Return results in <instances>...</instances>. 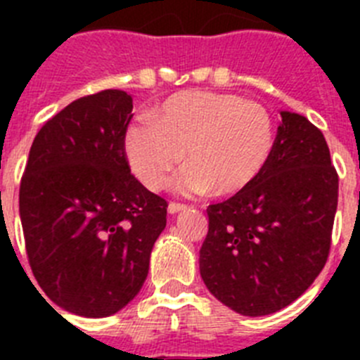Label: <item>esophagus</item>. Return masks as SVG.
<instances>
[{"label":"esophagus","instance_id":"esophagus-1","mask_svg":"<svg viewBox=\"0 0 360 360\" xmlns=\"http://www.w3.org/2000/svg\"><path fill=\"white\" fill-rule=\"evenodd\" d=\"M184 209H186V205H184V203L171 202L169 205H167V212H169V214H176V212L184 211Z\"/></svg>","mask_w":360,"mask_h":360}]
</instances>
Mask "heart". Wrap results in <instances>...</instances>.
Segmentation results:
<instances>
[{
    "mask_svg": "<svg viewBox=\"0 0 360 360\" xmlns=\"http://www.w3.org/2000/svg\"><path fill=\"white\" fill-rule=\"evenodd\" d=\"M272 149L274 124L262 104L207 90L171 95L126 136L129 167L149 191H160L187 162L174 178L184 195L241 193L263 173Z\"/></svg>",
    "mask_w": 360,
    "mask_h": 360,
    "instance_id": "heart-1",
    "label": "heart"
}]
</instances>
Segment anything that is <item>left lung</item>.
Wrapping results in <instances>:
<instances>
[{
	"label": "left lung",
	"instance_id": "left-lung-1",
	"mask_svg": "<svg viewBox=\"0 0 360 360\" xmlns=\"http://www.w3.org/2000/svg\"><path fill=\"white\" fill-rule=\"evenodd\" d=\"M339 176L321 129L281 111L269 164L241 193L207 207L200 274L241 316H269L310 287L328 259Z\"/></svg>",
	"mask_w": 360,
	"mask_h": 360
}]
</instances>
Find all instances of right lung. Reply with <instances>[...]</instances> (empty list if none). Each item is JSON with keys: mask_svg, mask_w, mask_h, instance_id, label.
Here are the masks:
<instances>
[{"mask_svg": "<svg viewBox=\"0 0 360 360\" xmlns=\"http://www.w3.org/2000/svg\"><path fill=\"white\" fill-rule=\"evenodd\" d=\"M131 110L122 90L73 101L39 129L21 178L32 274L50 301L82 317L117 314L141 292L165 227L167 202L129 169Z\"/></svg>", "mask_w": 360, "mask_h": 360, "instance_id": "obj_1", "label": "right lung"}]
</instances>
